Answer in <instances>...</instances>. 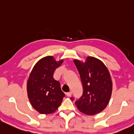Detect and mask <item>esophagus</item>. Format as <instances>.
Listing matches in <instances>:
<instances>
[{
  "mask_svg": "<svg viewBox=\"0 0 134 134\" xmlns=\"http://www.w3.org/2000/svg\"><path fill=\"white\" fill-rule=\"evenodd\" d=\"M66 95H67V96H69V97L71 96V95H72V92H71V91H70V92H67V93H66Z\"/></svg>",
  "mask_w": 134,
  "mask_h": 134,
  "instance_id": "obj_1",
  "label": "esophagus"
}]
</instances>
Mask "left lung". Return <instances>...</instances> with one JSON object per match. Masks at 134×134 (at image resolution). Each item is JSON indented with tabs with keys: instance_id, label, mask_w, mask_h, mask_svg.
Returning a JSON list of instances; mask_svg holds the SVG:
<instances>
[{
	"instance_id": "left-lung-1",
	"label": "left lung",
	"mask_w": 134,
	"mask_h": 134,
	"mask_svg": "<svg viewBox=\"0 0 134 134\" xmlns=\"http://www.w3.org/2000/svg\"><path fill=\"white\" fill-rule=\"evenodd\" d=\"M73 61L83 88V96L75 102L77 108L86 115L102 112L109 103L112 92V79L107 67L100 60L92 56H87L85 62Z\"/></svg>"
}]
</instances>
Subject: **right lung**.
Masks as SVG:
<instances>
[{
    "label": "right lung",
    "mask_w": 134,
    "mask_h": 134,
    "mask_svg": "<svg viewBox=\"0 0 134 134\" xmlns=\"http://www.w3.org/2000/svg\"><path fill=\"white\" fill-rule=\"evenodd\" d=\"M63 62L56 61L53 56L43 57L35 65L29 74L27 82L28 98L32 107L42 114L55 112L65 96L60 82L53 78L54 70Z\"/></svg>",
    "instance_id": "right-lung-1"
}]
</instances>
